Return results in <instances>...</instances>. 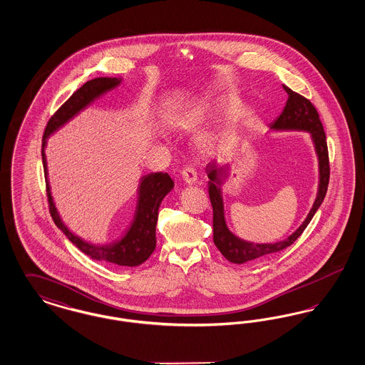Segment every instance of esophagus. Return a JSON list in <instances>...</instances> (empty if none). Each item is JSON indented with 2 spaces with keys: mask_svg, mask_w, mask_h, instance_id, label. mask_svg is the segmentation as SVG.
I'll use <instances>...</instances> for the list:
<instances>
[{
  "mask_svg": "<svg viewBox=\"0 0 365 365\" xmlns=\"http://www.w3.org/2000/svg\"><path fill=\"white\" fill-rule=\"evenodd\" d=\"M182 178L183 180L187 183V185H192L197 182V173L194 168L191 167H186L183 171H182Z\"/></svg>",
  "mask_w": 365,
  "mask_h": 365,
  "instance_id": "34e87169",
  "label": "esophagus"
}]
</instances>
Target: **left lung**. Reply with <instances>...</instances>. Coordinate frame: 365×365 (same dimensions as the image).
Returning <instances> with one entry per match:
<instances>
[{
    "instance_id": "left-lung-1",
    "label": "left lung",
    "mask_w": 365,
    "mask_h": 365,
    "mask_svg": "<svg viewBox=\"0 0 365 365\" xmlns=\"http://www.w3.org/2000/svg\"><path fill=\"white\" fill-rule=\"evenodd\" d=\"M287 93V101L283 108V112L279 115L278 119L271 123L272 130H297V131H307L311 133L314 150L319 160V190L313 207L304 223L295 230L289 238L284 241L275 243H253L243 241L234 235L226 225L225 219V205L222 197V182L226 176L230 165H219L216 161L209 163L205 168L208 174L209 198L213 208V242L220 253L226 257L227 260L235 264H243L247 261L256 260L264 256L272 255L286 249L287 246L293 245L297 238L304 232V230L312 220L316 210L322 205L330 180V163H329V149L326 133L323 124L319 119V113L312 103L302 97L301 94L293 91L290 87L283 86Z\"/></svg>"
}]
</instances>
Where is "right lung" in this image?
<instances>
[{"instance_id": "add662e5", "label": "right lung", "mask_w": 365, "mask_h": 365, "mask_svg": "<svg viewBox=\"0 0 365 365\" xmlns=\"http://www.w3.org/2000/svg\"><path fill=\"white\" fill-rule=\"evenodd\" d=\"M122 79L118 78H96L86 82L81 88H78L70 98L61 105L57 112L49 119L43 133L42 142V163L46 180V192L49 210L52 215L53 222L58 227L66 237L73 243L79 250H82L88 257L97 261H105L122 267H137L150 257L153 250L156 249V225L158 217V208L163 198L174 189V180L170 175L164 173L145 175L140 178L138 187V204L134 220L125 235L120 241L110 245H91L73 235L64 223L61 222L56 205L53 202L51 186L48 182V168H46V157L45 146L46 138L58 130L61 125L71 120L75 115H78L87 105L91 104L100 96L106 91L115 88Z\"/></svg>"}]
</instances>
